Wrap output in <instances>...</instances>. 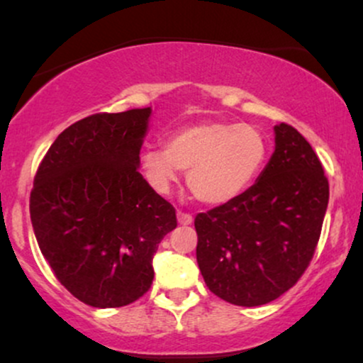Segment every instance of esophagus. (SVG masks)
<instances>
[{"instance_id":"34e87169","label":"esophagus","mask_w":363,"mask_h":363,"mask_svg":"<svg viewBox=\"0 0 363 363\" xmlns=\"http://www.w3.org/2000/svg\"><path fill=\"white\" fill-rule=\"evenodd\" d=\"M177 222L181 223V225H191L193 223V215H189V213H184V211H179L177 213Z\"/></svg>"}]
</instances>
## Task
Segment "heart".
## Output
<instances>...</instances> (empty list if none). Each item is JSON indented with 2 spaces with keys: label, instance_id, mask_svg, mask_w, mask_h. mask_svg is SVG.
Listing matches in <instances>:
<instances>
[{
  "label": "heart",
  "instance_id": "b5f03b06",
  "mask_svg": "<svg viewBox=\"0 0 363 363\" xmlns=\"http://www.w3.org/2000/svg\"><path fill=\"white\" fill-rule=\"evenodd\" d=\"M261 129L239 123H198L179 128L165 147H148L140 164L158 193H169L179 170H187L191 194L205 205H223L242 194L268 160Z\"/></svg>",
  "mask_w": 363,
  "mask_h": 363
}]
</instances>
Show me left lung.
<instances>
[{"label": "left lung", "mask_w": 363, "mask_h": 363, "mask_svg": "<svg viewBox=\"0 0 363 363\" xmlns=\"http://www.w3.org/2000/svg\"><path fill=\"white\" fill-rule=\"evenodd\" d=\"M328 201V177L309 141L277 124L274 152L257 181L196 215V259L208 289L242 307L290 290L314 256Z\"/></svg>", "instance_id": "left-lung-1"}]
</instances>
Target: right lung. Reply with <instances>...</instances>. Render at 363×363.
<instances>
[{
    "instance_id": "right-lung-1",
    "label": "right lung",
    "mask_w": 363,
    "mask_h": 363,
    "mask_svg": "<svg viewBox=\"0 0 363 363\" xmlns=\"http://www.w3.org/2000/svg\"><path fill=\"white\" fill-rule=\"evenodd\" d=\"M150 107L101 112L57 136L37 169L30 220L40 252L73 297L133 303L153 281V254L176 210L138 172Z\"/></svg>"
}]
</instances>
